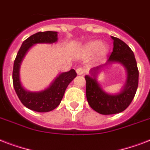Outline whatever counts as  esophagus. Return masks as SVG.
Instances as JSON below:
<instances>
[{
    "mask_svg": "<svg viewBox=\"0 0 150 150\" xmlns=\"http://www.w3.org/2000/svg\"><path fill=\"white\" fill-rule=\"evenodd\" d=\"M76 72H77V74L79 75H84L85 70L82 68H79L76 69Z\"/></svg>",
    "mask_w": 150,
    "mask_h": 150,
    "instance_id": "1",
    "label": "esophagus"
}]
</instances>
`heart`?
I'll use <instances>...</instances> for the list:
<instances>
[{"mask_svg":"<svg viewBox=\"0 0 150 150\" xmlns=\"http://www.w3.org/2000/svg\"><path fill=\"white\" fill-rule=\"evenodd\" d=\"M108 48L105 44L98 40H91L85 43L82 47V51L85 54H92L96 52L97 56L103 57L107 54Z\"/></svg>","mask_w":150,"mask_h":150,"instance_id":"b5f03b06","label":"heart"}]
</instances>
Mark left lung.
Here are the masks:
<instances>
[{
  "instance_id": "obj_1",
  "label": "left lung",
  "mask_w": 150,
  "mask_h": 150,
  "mask_svg": "<svg viewBox=\"0 0 150 150\" xmlns=\"http://www.w3.org/2000/svg\"><path fill=\"white\" fill-rule=\"evenodd\" d=\"M114 48L111 54L103 64L90 70V75H86V98L89 106L101 114H114L124 111L130 105L135 95L139 84V70L135 55L131 48L120 39L111 36ZM118 63L127 71L126 84L118 94H109L101 88L96 80L100 70L110 63Z\"/></svg>"
}]
</instances>
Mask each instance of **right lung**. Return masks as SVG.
I'll use <instances>...</instances> for the list:
<instances>
[{
    "label": "right lung",
    "instance_id": "add662e5",
    "mask_svg": "<svg viewBox=\"0 0 150 150\" xmlns=\"http://www.w3.org/2000/svg\"><path fill=\"white\" fill-rule=\"evenodd\" d=\"M57 41V32H39L30 36L22 43L13 67L12 79L15 93L22 104L36 112H49L55 109L61 103L67 87L75 77L74 69L62 72L56 77L47 89L39 92L28 91L20 81V66L25 55L30 48L37 43H54Z\"/></svg>",
    "mask_w": 150,
    "mask_h": 150
}]
</instances>
